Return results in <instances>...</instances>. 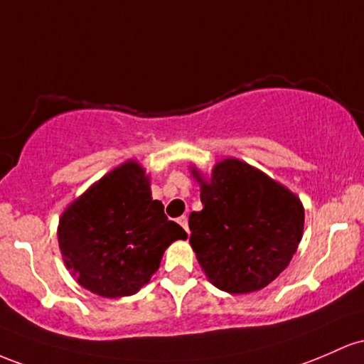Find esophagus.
Wrapping results in <instances>:
<instances>
[{"instance_id": "obj_1", "label": "esophagus", "mask_w": 364, "mask_h": 364, "mask_svg": "<svg viewBox=\"0 0 364 364\" xmlns=\"http://www.w3.org/2000/svg\"><path fill=\"white\" fill-rule=\"evenodd\" d=\"M177 222H178V225H181V227L183 228V230L189 232V223H187V216H186V215H182L181 218L177 220Z\"/></svg>"}]
</instances>
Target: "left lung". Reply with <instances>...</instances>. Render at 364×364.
Instances as JSON below:
<instances>
[{"label":"left lung","instance_id":"left-lung-1","mask_svg":"<svg viewBox=\"0 0 364 364\" xmlns=\"http://www.w3.org/2000/svg\"><path fill=\"white\" fill-rule=\"evenodd\" d=\"M201 183V211L189 216L191 246L215 287L230 294L267 287L292 259L304 208L284 186L235 158Z\"/></svg>","mask_w":364,"mask_h":364}]
</instances>
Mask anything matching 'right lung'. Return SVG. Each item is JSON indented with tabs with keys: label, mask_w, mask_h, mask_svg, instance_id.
Listing matches in <instances>:
<instances>
[{
	"label": "right lung",
	"mask_w": 364,
	"mask_h": 364,
	"mask_svg": "<svg viewBox=\"0 0 364 364\" xmlns=\"http://www.w3.org/2000/svg\"><path fill=\"white\" fill-rule=\"evenodd\" d=\"M151 198L136 161L118 166L65 210L58 242L77 282L97 296H132L160 268L165 249L186 239Z\"/></svg>",
	"instance_id": "add662e5"
}]
</instances>
